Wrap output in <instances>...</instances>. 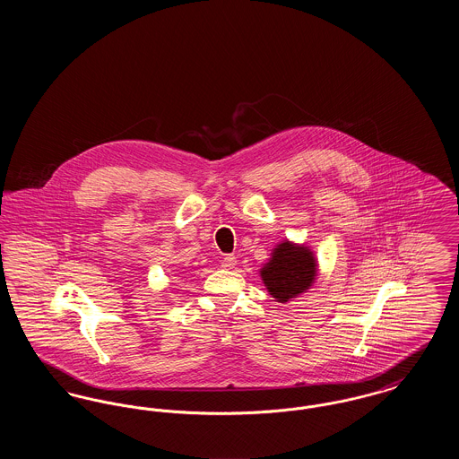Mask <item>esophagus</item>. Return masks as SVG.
<instances>
[{"mask_svg": "<svg viewBox=\"0 0 459 459\" xmlns=\"http://www.w3.org/2000/svg\"><path fill=\"white\" fill-rule=\"evenodd\" d=\"M236 264H238V260H236V256H234V255H227V256L221 260V266H223V268H227V270L234 268Z\"/></svg>", "mask_w": 459, "mask_h": 459, "instance_id": "1", "label": "esophagus"}]
</instances>
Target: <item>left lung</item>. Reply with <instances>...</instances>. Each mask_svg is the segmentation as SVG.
Masks as SVG:
<instances>
[{
  "mask_svg": "<svg viewBox=\"0 0 459 459\" xmlns=\"http://www.w3.org/2000/svg\"><path fill=\"white\" fill-rule=\"evenodd\" d=\"M318 275L315 253L292 240H281L260 268V277L268 294L277 303H289L311 289Z\"/></svg>",
  "mask_w": 459,
  "mask_h": 459,
  "instance_id": "obj_1",
  "label": "left lung"
}]
</instances>
